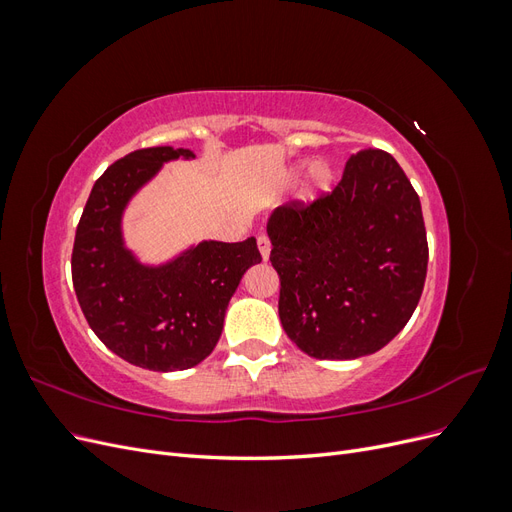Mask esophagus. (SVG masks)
<instances>
[{"label": "esophagus", "instance_id": "esophagus-1", "mask_svg": "<svg viewBox=\"0 0 512 512\" xmlns=\"http://www.w3.org/2000/svg\"><path fill=\"white\" fill-rule=\"evenodd\" d=\"M258 250H260V256L262 258H269L271 254V239L267 235H258Z\"/></svg>", "mask_w": 512, "mask_h": 512}]
</instances>
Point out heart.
Masks as SVG:
<instances>
[{
	"label": "heart",
	"instance_id": "1",
	"mask_svg": "<svg viewBox=\"0 0 512 512\" xmlns=\"http://www.w3.org/2000/svg\"><path fill=\"white\" fill-rule=\"evenodd\" d=\"M333 181V170L329 164H316L314 166V173H312V183H314V192H320V190H327L329 185Z\"/></svg>",
	"mask_w": 512,
	"mask_h": 512
}]
</instances>
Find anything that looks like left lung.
Masks as SVG:
<instances>
[{
	"mask_svg": "<svg viewBox=\"0 0 512 512\" xmlns=\"http://www.w3.org/2000/svg\"><path fill=\"white\" fill-rule=\"evenodd\" d=\"M286 335L314 359L374 354L406 327L427 275L421 200L382 149L352 153L344 177L269 220Z\"/></svg>",
	"mask_w": 512,
	"mask_h": 512,
	"instance_id": "left-lung-1",
	"label": "left lung"
}]
</instances>
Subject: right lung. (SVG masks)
<instances>
[{
	"mask_svg": "<svg viewBox=\"0 0 512 512\" xmlns=\"http://www.w3.org/2000/svg\"><path fill=\"white\" fill-rule=\"evenodd\" d=\"M175 158H194V151L147 147L108 166L91 188L72 247V284L91 331L123 361L151 371L207 359L243 273L262 260L254 237L205 241L160 269L123 250V207Z\"/></svg>",
	"mask_w": 512,
	"mask_h": 512,
	"instance_id": "right-lung-1",
	"label": "right lung"
}]
</instances>
